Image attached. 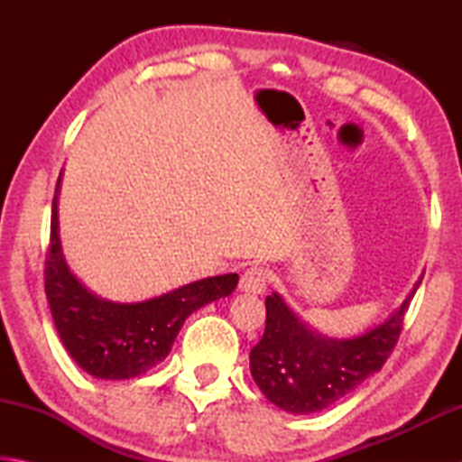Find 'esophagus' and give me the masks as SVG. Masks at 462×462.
I'll use <instances>...</instances> for the list:
<instances>
[{"instance_id":"esophagus-1","label":"esophagus","mask_w":462,"mask_h":462,"mask_svg":"<svg viewBox=\"0 0 462 462\" xmlns=\"http://www.w3.org/2000/svg\"><path fill=\"white\" fill-rule=\"evenodd\" d=\"M267 271L263 267H250L245 271V275L240 277V289L245 293L261 295L267 291Z\"/></svg>"}]
</instances>
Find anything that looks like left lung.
<instances>
[{"label": "left lung", "instance_id": "8db88e82", "mask_svg": "<svg viewBox=\"0 0 462 462\" xmlns=\"http://www.w3.org/2000/svg\"><path fill=\"white\" fill-rule=\"evenodd\" d=\"M421 277L385 322L353 338H328L311 330L283 297L271 293L264 301V334L250 350V373L264 397L297 416L322 411L381 371L400 338L403 316Z\"/></svg>", "mask_w": 462, "mask_h": 462}]
</instances>
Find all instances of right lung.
I'll use <instances>...</instances> for the list:
<instances>
[{
	"label": "right lung",
	"instance_id": "right-lung-1",
	"mask_svg": "<svg viewBox=\"0 0 462 462\" xmlns=\"http://www.w3.org/2000/svg\"><path fill=\"white\" fill-rule=\"evenodd\" d=\"M62 177V173H60ZM52 201L44 291L67 353L97 379H132L162 363L193 311L238 285L236 273L193 281L144 301L118 303L89 291L69 269L59 236V189Z\"/></svg>",
	"mask_w": 462,
	"mask_h": 462
}]
</instances>
